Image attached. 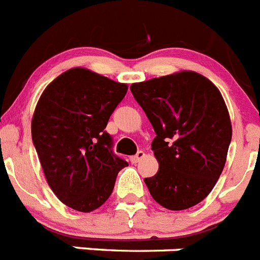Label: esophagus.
I'll list each match as a JSON object with an SVG mask.
<instances>
[{
	"instance_id": "esophagus-1",
	"label": "esophagus",
	"mask_w": 260,
	"mask_h": 260,
	"mask_svg": "<svg viewBox=\"0 0 260 260\" xmlns=\"http://www.w3.org/2000/svg\"><path fill=\"white\" fill-rule=\"evenodd\" d=\"M145 157V152L143 151H138L137 154L134 155V156H132V163H139V161L142 160Z\"/></svg>"
}]
</instances>
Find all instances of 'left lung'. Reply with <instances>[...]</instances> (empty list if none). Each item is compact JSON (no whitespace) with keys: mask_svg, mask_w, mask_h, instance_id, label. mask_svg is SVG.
<instances>
[{"mask_svg":"<svg viewBox=\"0 0 260 260\" xmlns=\"http://www.w3.org/2000/svg\"><path fill=\"white\" fill-rule=\"evenodd\" d=\"M155 130L159 171L146 177L152 199L170 210L201 203L225 167L232 122L217 86L193 71L130 86Z\"/></svg>","mask_w":260,"mask_h":260,"instance_id":"left-lung-1","label":"left lung"}]
</instances>
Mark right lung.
<instances>
[{"mask_svg":"<svg viewBox=\"0 0 260 260\" xmlns=\"http://www.w3.org/2000/svg\"><path fill=\"white\" fill-rule=\"evenodd\" d=\"M127 92L86 68H71L47 85L31 121V137L48 185L61 203L92 212L112 194L127 161L113 152L105 132Z\"/></svg>","mask_w":260,"mask_h":260,"instance_id":"right-lung-1","label":"right lung"}]
</instances>
